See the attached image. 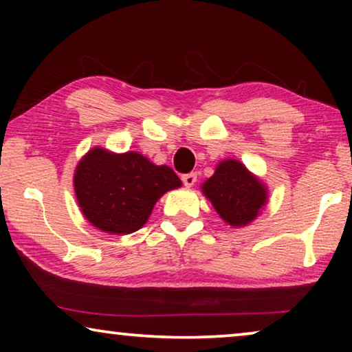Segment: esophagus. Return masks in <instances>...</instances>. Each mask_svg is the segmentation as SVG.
<instances>
[{"label":"esophagus","instance_id":"esophagus-1","mask_svg":"<svg viewBox=\"0 0 352 352\" xmlns=\"http://www.w3.org/2000/svg\"><path fill=\"white\" fill-rule=\"evenodd\" d=\"M182 182L186 187H192L197 182V173H189V175L182 176Z\"/></svg>","mask_w":352,"mask_h":352}]
</instances>
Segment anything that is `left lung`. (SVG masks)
<instances>
[{
    "mask_svg": "<svg viewBox=\"0 0 352 352\" xmlns=\"http://www.w3.org/2000/svg\"><path fill=\"white\" fill-rule=\"evenodd\" d=\"M200 189L230 228H245L253 223L269 200L266 182L235 158L221 160L213 176Z\"/></svg>",
    "mask_w": 352,
    "mask_h": 352,
    "instance_id": "1",
    "label": "left lung"
}]
</instances>
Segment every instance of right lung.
<instances>
[{"label":"right lung","instance_id":"obj_1","mask_svg":"<svg viewBox=\"0 0 352 352\" xmlns=\"http://www.w3.org/2000/svg\"><path fill=\"white\" fill-rule=\"evenodd\" d=\"M181 186L170 166L155 165L139 152L115 153L102 147L86 152L74 175L75 197L86 221L113 235L141 229L160 197Z\"/></svg>","mask_w":352,"mask_h":352}]
</instances>
